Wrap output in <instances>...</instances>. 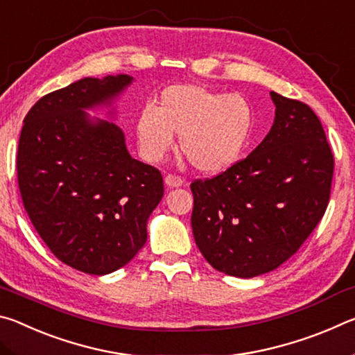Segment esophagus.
I'll return each instance as SVG.
<instances>
[{
	"instance_id": "34e87169",
	"label": "esophagus",
	"mask_w": 355,
	"mask_h": 355,
	"mask_svg": "<svg viewBox=\"0 0 355 355\" xmlns=\"http://www.w3.org/2000/svg\"><path fill=\"white\" fill-rule=\"evenodd\" d=\"M164 183L167 188H180V186L184 184V180H182L177 175H172V173H169V175H166L164 178Z\"/></svg>"
}]
</instances>
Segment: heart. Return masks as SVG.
Masks as SVG:
<instances>
[{
	"label": "heart",
	"mask_w": 355,
	"mask_h": 355,
	"mask_svg": "<svg viewBox=\"0 0 355 355\" xmlns=\"http://www.w3.org/2000/svg\"><path fill=\"white\" fill-rule=\"evenodd\" d=\"M255 128L250 101L239 94L216 92L199 84L166 87L153 106L137 114L133 123L141 156L158 163L175 147L199 172L218 173L235 166Z\"/></svg>",
	"instance_id": "heart-1"
}]
</instances>
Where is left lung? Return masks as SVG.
Wrapping results in <instances>:
<instances>
[{
    "instance_id": "8db88e82",
    "label": "left lung",
    "mask_w": 355,
    "mask_h": 355,
    "mask_svg": "<svg viewBox=\"0 0 355 355\" xmlns=\"http://www.w3.org/2000/svg\"><path fill=\"white\" fill-rule=\"evenodd\" d=\"M271 131L248 158L191 184V224L202 255L227 275L271 272L297 252L326 213L334 155L305 103L271 92Z\"/></svg>"
}]
</instances>
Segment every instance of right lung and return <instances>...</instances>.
<instances>
[{"label": "right lung", "mask_w": 355, "mask_h": 355, "mask_svg": "<svg viewBox=\"0 0 355 355\" xmlns=\"http://www.w3.org/2000/svg\"><path fill=\"white\" fill-rule=\"evenodd\" d=\"M130 75L81 78L42 97L23 120L17 173L44 243L78 271L105 275L133 260L163 199L158 169L131 158L116 122ZM105 109L110 121L89 110Z\"/></svg>", "instance_id": "1"}]
</instances>
